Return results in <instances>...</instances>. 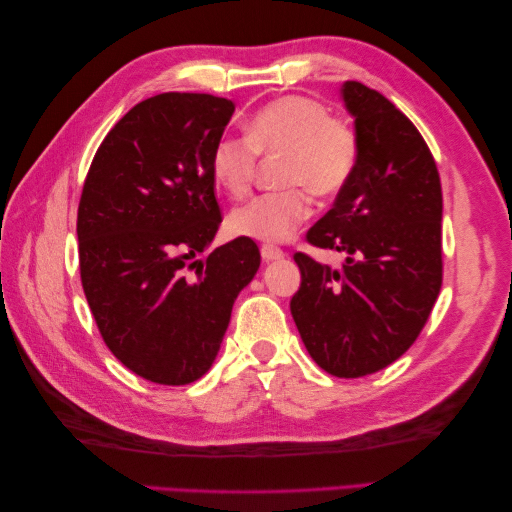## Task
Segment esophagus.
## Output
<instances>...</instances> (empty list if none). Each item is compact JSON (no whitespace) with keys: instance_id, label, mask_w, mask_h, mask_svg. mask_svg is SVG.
Instances as JSON below:
<instances>
[{"instance_id":"esophagus-1","label":"esophagus","mask_w":512,"mask_h":512,"mask_svg":"<svg viewBox=\"0 0 512 512\" xmlns=\"http://www.w3.org/2000/svg\"><path fill=\"white\" fill-rule=\"evenodd\" d=\"M262 257H264V262H277V259L284 257V250L273 246V244H264L262 246Z\"/></svg>"}]
</instances>
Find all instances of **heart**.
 Segmentation results:
<instances>
[{
    "instance_id": "obj_1",
    "label": "heart",
    "mask_w": 512,
    "mask_h": 512,
    "mask_svg": "<svg viewBox=\"0 0 512 512\" xmlns=\"http://www.w3.org/2000/svg\"><path fill=\"white\" fill-rule=\"evenodd\" d=\"M246 138L224 136L211 151V178L228 198L239 200L253 187L259 156H286L281 182L286 191L264 193L228 215L237 237L281 242L308 220L310 195L332 198L347 187L361 158V140L343 118L330 116L321 101L281 96L248 118Z\"/></svg>"
}]
</instances>
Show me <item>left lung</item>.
I'll return each instance as SVG.
<instances>
[{
	"label": "left lung",
	"instance_id": "left-lung-1",
	"mask_svg": "<svg viewBox=\"0 0 512 512\" xmlns=\"http://www.w3.org/2000/svg\"><path fill=\"white\" fill-rule=\"evenodd\" d=\"M341 96L361 158L306 239L345 253V264L295 253L301 286L290 312L314 363L358 378L409 350L440 295L442 187L427 143L394 103L358 81Z\"/></svg>",
	"mask_w": 512,
	"mask_h": 512
}]
</instances>
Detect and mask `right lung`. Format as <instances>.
<instances>
[{
	"label": "right lung",
	"instance_id": "right-lung-1",
	"mask_svg": "<svg viewBox=\"0 0 512 512\" xmlns=\"http://www.w3.org/2000/svg\"><path fill=\"white\" fill-rule=\"evenodd\" d=\"M233 112L213 94L151 96L110 129L83 184L85 299L112 354L151 383L189 385L209 372L262 262L250 237L198 259L222 222L211 151Z\"/></svg>",
	"mask_w": 512,
	"mask_h": 512
}]
</instances>
